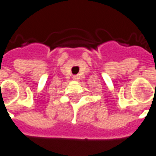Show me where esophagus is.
Here are the masks:
<instances>
[{
	"label": "esophagus",
	"instance_id": "1",
	"mask_svg": "<svg viewBox=\"0 0 156 156\" xmlns=\"http://www.w3.org/2000/svg\"><path fill=\"white\" fill-rule=\"evenodd\" d=\"M72 79L74 80H79V76H73Z\"/></svg>",
	"mask_w": 156,
	"mask_h": 156
}]
</instances>
